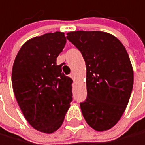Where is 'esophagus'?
<instances>
[{
    "mask_svg": "<svg viewBox=\"0 0 145 145\" xmlns=\"http://www.w3.org/2000/svg\"><path fill=\"white\" fill-rule=\"evenodd\" d=\"M69 76H70V78H72V79H74V78H75V75H74V73H73V72H72Z\"/></svg>",
    "mask_w": 145,
    "mask_h": 145,
    "instance_id": "1",
    "label": "esophagus"
}]
</instances>
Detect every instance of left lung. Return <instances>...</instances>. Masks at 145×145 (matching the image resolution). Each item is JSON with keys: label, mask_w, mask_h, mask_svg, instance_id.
Instances as JSON below:
<instances>
[{"label": "left lung", "mask_w": 145, "mask_h": 145, "mask_svg": "<svg viewBox=\"0 0 145 145\" xmlns=\"http://www.w3.org/2000/svg\"><path fill=\"white\" fill-rule=\"evenodd\" d=\"M67 38L81 52L86 66L87 97L80 108L87 124L103 132L112 128L128 104L133 66L124 45L103 31H71Z\"/></svg>", "instance_id": "1"}]
</instances>
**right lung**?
I'll list each match as a JSON object with an SVG mask.
<instances>
[{
    "mask_svg": "<svg viewBox=\"0 0 145 145\" xmlns=\"http://www.w3.org/2000/svg\"><path fill=\"white\" fill-rule=\"evenodd\" d=\"M67 42L63 32L28 40L20 49L12 71L13 92L25 118L36 130H58L72 101V79L56 64Z\"/></svg>",
    "mask_w": 145,
    "mask_h": 145,
    "instance_id": "1",
    "label": "right lung"
}]
</instances>
